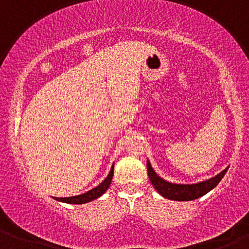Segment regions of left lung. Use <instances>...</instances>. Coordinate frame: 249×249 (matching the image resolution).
Instances as JSON below:
<instances>
[{
  "label": "left lung",
  "mask_w": 249,
  "mask_h": 249,
  "mask_svg": "<svg viewBox=\"0 0 249 249\" xmlns=\"http://www.w3.org/2000/svg\"><path fill=\"white\" fill-rule=\"evenodd\" d=\"M146 164L148 178H150L151 184L156 188L157 192L164 198L176 200V201H190V200H196L200 196H205L219 184L220 180L224 178L228 170V167H226L222 172L216 174L213 178L205 180V181L196 182V184H173V182L166 181V180L160 178L158 174L154 172L150 161L147 160Z\"/></svg>",
  "instance_id": "8db88e82"
}]
</instances>
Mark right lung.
Wrapping results in <instances>:
<instances>
[{
    "label": "right lung",
    "instance_id": "1",
    "mask_svg": "<svg viewBox=\"0 0 249 249\" xmlns=\"http://www.w3.org/2000/svg\"><path fill=\"white\" fill-rule=\"evenodd\" d=\"M113 165H112V167H111L108 176L104 179V181H102L97 187L88 191L87 193L79 194V196H68V198H55V200H57V201L67 202V204L79 205V204H87V202H90V201H92V200L99 198V196H101L102 194H104L105 191L110 187L111 180H112V177H113Z\"/></svg>",
    "mask_w": 249,
    "mask_h": 249
}]
</instances>
